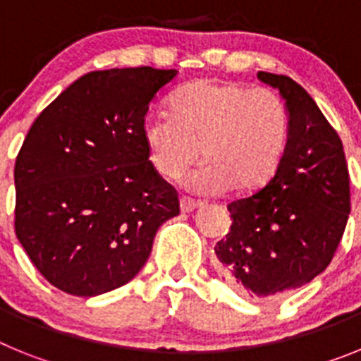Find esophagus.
<instances>
[{"label":"esophagus","instance_id":"esophagus-1","mask_svg":"<svg viewBox=\"0 0 361 361\" xmlns=\"http://www.w3.org/2000/svg\"><path fill=\"white\" fill-rule=\"evenodd\" d=\"M199 200L195 199H190V197H180V212L183 213H190L193 209L199 208Z\"/></svg>","mask_w":361,"mask_h":361}]
</instances>
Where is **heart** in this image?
<instances>
[{
    "label": "heart",
    "mask_w": 361,
    "mask_h": 361,
    "mask_svg": "<svg viewBox=\"0 0 361 361\" xmlns=\"http://www.w3.org/2000/svg\"><path fill=\"white\" fill-rule=\"evenodd\" d=\"M286 104L269 88L200 79L178 88L170 114H155L142 135L153 168L175 180L199 159L186 183L200 193L251 191L275 173L288 141Z\"/></svg>",
    "instance_id": "b5f03b06"
}]
</instances>
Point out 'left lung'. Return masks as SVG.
Masks as SVG:
<instances>
[{
  "instance_id": "obj_1",
  "label": "left lung",
  "mask_w": 361,
  "mask_h": 361,
  "mask_svg": "<svg viewBox=\"0 0 361 361\" xmlns=\"http://www.w3.org/2000/svg\"><path fill=\"white\" fill-rule=\"evenodd\" d=\"M288 108V142L269 183L228 204L231 228L216 242L220 275L237 291L273 298L329 266L350 213L343 145L311 95L288 75L258 72Z\"/></svg>"
}]
</instances>
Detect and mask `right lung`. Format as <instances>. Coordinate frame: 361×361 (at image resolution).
I'll list each match as a JSON object with an SVG mask.
<instances>
[{
    "label": "right lung",
    "mask_w": 361,
    "mask_h": 361,
    "mask_svg": "<svg viewBox=\"0 0 361 361\" xmlns=\"http://www.w3.org/2000/svg\"><path fill=\"white\" fill-rule=\"evenodd\" d=\"M177 70L85 73L30 126L14 166L19 242L41 275L73 296L128 283L178 197L145 145L152 99Z\"/></svg>",
    "instance_id": "right-lung-1"
}]
</instances>
